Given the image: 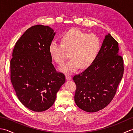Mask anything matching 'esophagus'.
I'll list each match as a JSON object with an SVG mask.
<instances>
[{"instance_id": "34e87169", "label": "esophagus", "mask_w": 133, "mask_h": 133, "mask_svg": "<svg viewBox=\"0 0 133 133\" xmlns=\"http://www.w3.org/2000/svg\"><path fill=\"white\" fill-rule=\"evenodd\" d=\"M66 79L67 81H69V80H71V77L70 75H66Z\"/></svg>"}]
</instances>
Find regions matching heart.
<instances>
[{"label": "heart", "mask_w": 133, "mask_h": 133, "mask_svg": "<svg viewBox=\"0 0 133 133\" xmlns=\"http://www.w3.org/2000/svg\"><path fill=\"white\" fill-rule=\"evenodd\" d=\"M101 48V41L95 34H87L73 29L62 35L61 43L53 41L49 46L51 56L56 63L63 64L70 51L71 59L61 67L66 73L75 72L90 66L97 58Z\"/></svg>", "instance_id": "heart-1"}]
</instances>
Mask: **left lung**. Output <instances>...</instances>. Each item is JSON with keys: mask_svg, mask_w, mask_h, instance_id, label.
<instances>
[{"mask_svg": "<svg viewBox=\"0 0 133 133\" xmlns=\"http://www.w3.org/2000/svg\"><path fill=\"white\" fill-rule=\"evenodd\" d=\"M124 71L123 59L118 43L109 34L94 61L80 74L74 76L76 104L86 112L104 109L116 94Z\"/></svg>", "mask_w": 133, "mask_h": 133, "instance_id": "8db88e82", "label": "left lung"}]
</instances>
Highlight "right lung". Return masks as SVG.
Wrapping results in <instances>:
<instances>
[{
	"instance_id": "1",
	"label": "right lung",
	"mask_w": 133,
	"mask_h": 133,
	"mask_svg": "<svg viewBox=\"0 0 133 133\" xmlns=\"http://www.w3.org/2000/svg\"><path fill=\"white\" fill-rule=\"evenodd\" d=\"M55 35L49 26L35 25L24 32L13 50L11 83L20 102L34 111L51 107L66 80L52 63L49 46Z\"/></svg>"
}]
</instances>
